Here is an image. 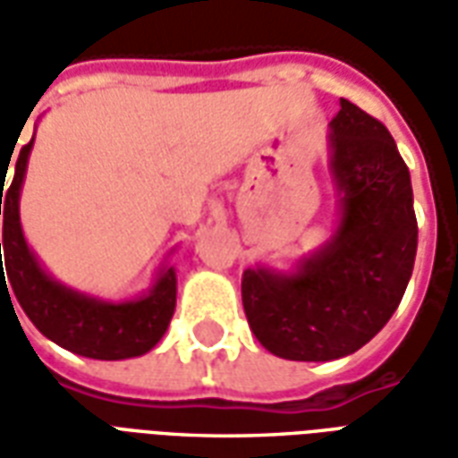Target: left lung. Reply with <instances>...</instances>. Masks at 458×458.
Instances as JSON below:
<instances>
[{"label": "left lung", "mask_w": 458, "mask_h": 458, "mask_svg": "<svg viewBox=\"0 0 458 458\" xmlns=\"http://www.w3.org/2000/svg\"><path fill=\"white\" fill-rule=\"evenodd\" d=\"M328 130L331 238L289 269L242 275L252 334L287 360L324 363L363 348L400 307L417 255L412 181L390 131L344 98Z\"/></svg>", "instance_id": "8db88e82"}]
</instances>
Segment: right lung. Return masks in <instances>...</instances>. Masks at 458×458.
<instances>
[{
	"label": "right lung",
	"instance_id": "add662e5",
	"mask_svg": "<svg viewBox=\"0 0 458 458\" xmlns=\"http://www.w3.org/2000/svg\"><path fill=\"white\" fill-rule=\"evenodd\" d=\"M31 149L34 137L19 151L14 179L6 191L4 171H9V164L0 169V216L4 210L0 242L4 262H0V269H6L9 277V282L2 277L0 284L6 292L12 287L19 307L46 338L71 353L95 360H124L149 353L166 334L176 309V269L161 265L144 294L122 301L93 297L58 282L29 248L19 218V200Z\"/></svg>",
	"mask_w": 458,
	"mask_h": 458
}]
</instances>
